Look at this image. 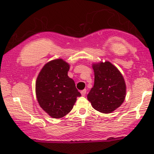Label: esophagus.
Segmentation results:
<instances>
[{"label": "esophagus", "instance_id": "1", "mask_svg": "<svg viewBox=\"0 0 154 154\" xmlns=\"http://www.w3.org/2000/svg\"><path fill=\"white\" fill-rule=\"evenodd\" d=\"M86 92H87V91H86V89H84V90L81 91L80 93H81V95L82 96H85L86 94Z\"/></svg>", "mask_w": 154, "mask_h": 154}]
</instances>
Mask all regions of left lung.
<instances>
[{
	"mask_svg": "<svg viewBox=\"0 0 154 154\" xmlns=\"http://www.w3.org/2000/svg\"><path fill=\"white\" fill-rule=\"evenodd\" d=\"M94 85L87 98L92 107L102 113H110L124 102L126 83L120 71L110 62L94 63Z\"/></svg>",
	"mask_w": 154,
	"mask_h": 154,
	"instance_id": "1",
	"label": "left lung"
}]
</instances>
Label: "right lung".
I'll return each instance as SVG.
<instances>
[{"instance_id":"1","label":"right lung","mask_w":154,"mask_h":154,"mask_svg":"<svg viewBox=\"0 0 154 154\" xmlns=\"http://www.w3.org/2000/svg\"><path fill=\"white\" fill-rule=\"evenodd\" d=\"M69 64L55 59L45 64L37 77L36 94L38 104L53 118H60L73 108L80 93L69 77Z\"/></svg>"}]
</instances>
